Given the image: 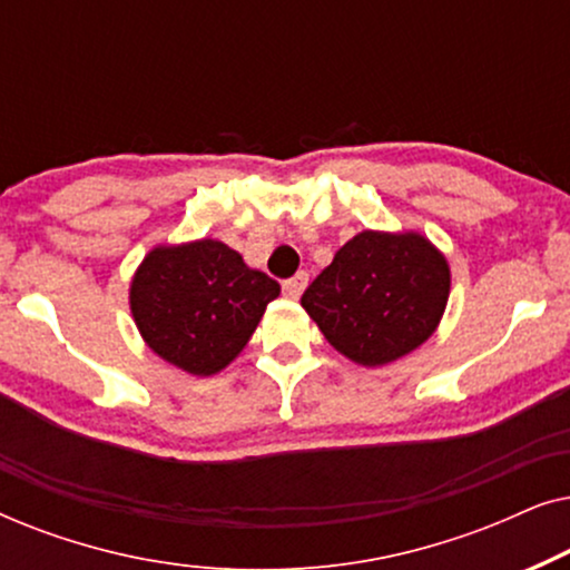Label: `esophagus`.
Masks as SVG:
<instances>
[{
	"label": "esophagus",
	"mask_w": 570,
	"mask_h": 570,
	"mask_svg": "<svg viewBox=\"0 0 570 570\" xmlns=\"http://www.w3.org/2000/svg\"><path fill=\"white\" fill-rule=\"evenodd\" d=\"M306 285H308V275H306V272H298V275H295V277L285 279V283H283V293L287 295V298L298 301L301 293L306 291Z\"/></svg>",
	"instance_id": "1"
}]
</instances>
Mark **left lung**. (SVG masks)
Instances as JSON below:
<instances>
[{"label":"left lung","mask_w":570,"mask_h":570,"mask_svg":"<svg viewBox=\"0 0 570 570\" xmlns=\"http://www.w3.org/2000/svg\"><path fill=\"white\" fill-rule=\"evenodd\" d=\"M451 293L446 256L417 230H361L303 293L326 342L363 368L425 345Z\"/></svg>","instance_id":"1"}]
</instances>
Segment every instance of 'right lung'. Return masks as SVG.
Segmentation results:
<instances>
[{
  "label": "right lung",
  "mask_w": 570,
  "mask_h": 570,
  "mask_svg": "<svg viewBox=\"0 0 570 570\" xmlns=\"http://www.w3.org/2000/svg\"><path fill=\"white\" fill-rule=\"evenodd\" d=\"M279 285L217 238L158 244L129 283L139 337L191 376H215L236 361Z\"/></svg>",
  "instance_id": "1"
}]
</instances>
